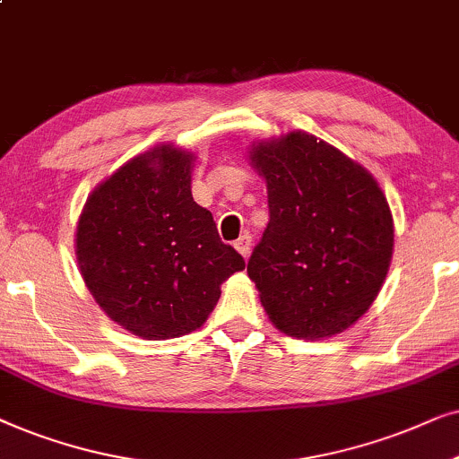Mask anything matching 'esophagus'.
I'll list each match as a JSON object with an SVG mask.
<instances>
[{
	"label": "esophagus",
	"mask_w": 459,
	"mask_h": 459,
	"mask_svg": "<svg viewBox=\"0 0 459 459\" xmlns=\"http://www.w3.org/2000/svg\"><path fill=\"white\" fill-rule=\"evenodd\" d=\"M235 249L243 255V258H247V255H249V249H252V237H249L247 233H246V235H241L239 239L235 241Z\"/></svg>",
	"instance_id": "34e87169"
}]
</instances>
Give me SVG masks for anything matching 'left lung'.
<instances>
[{"mask_svg": "<svg viewBox=\"0 0 459 459\" xmlns=\"http://www.w3.org/2000/svg\"><path fill=\"white\" fill-rule=\"evenodd\" d=\"M266 178L268 220L247 274L277 329L293 338L344 332L376 300L393 255L382 188L332 144L291 132L249 151Z\"/></svg>", "mask_w": 459, "mask_h": 459, "instance_id": "1", "label": "left lung"}]
</instances>
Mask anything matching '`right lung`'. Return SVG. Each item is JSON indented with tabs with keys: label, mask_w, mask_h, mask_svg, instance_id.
<instances>
[{
	"label": "right lung",
	"mask_w": 459,
	"mask_h": 459,
	"mask_svg": "<svg viewBox=\"0 0 459 459\" xmlns=\"http://www.w3.org/2000/svg\"><path fill=\"white\" fill-rule=\"evenodd\" d=\"M193 157L172 146L140 155L90 195L77 226V262L102 310L149 340L201 327L220 285L246 268L191 195Z\"/></svg>",
	"instance_id": "add662e5"
}]
</instances>
